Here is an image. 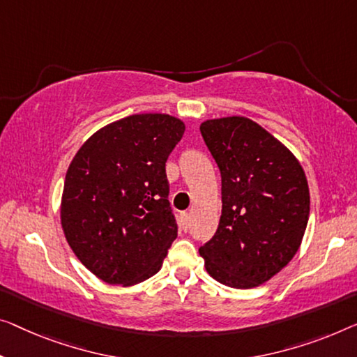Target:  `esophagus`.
Instances as JSON below:
<instances>
[{"mask_svg": "<svg viewBox=\"0 0 357 357\" xmlns=\"http://www.w3.org/2000/svg\"><path fill=\"white\" fill-rule=\"evenodd\" d=\"M188 226H189V213L183 211L181 213V227H183V231H188Z\"/></svg>", "mask_w": 357, "mask_h": 357, "instance_id": "1", "label": "esophagus"}]
</instances>
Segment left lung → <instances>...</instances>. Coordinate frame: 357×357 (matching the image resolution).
I'll return each mask as SVG.
<instances>
[{
	"instance_id": "8db88e82",
	"label": "left lung",
	"mask_w": 357,
	"mask_h": 357,
	"mask_svg": "<svg viewBox=\"0 0 357 357\" xmlns=\"http://www.w3.org/2000/svg\"><path fill=\"white\" fill-rule=\"evenodd\" d=\"M221 173L218 229L200 255L213 279L253 289L285 268L300 248L310 218V189L300 162L245 116L200 125Z\"/></svg>"
}]
</instances>
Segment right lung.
<instances>
[{
    "label": "right lung",
    "mask_w": 357,
    "mask_h": 357,
    "mask_svg": "<svg viewBox=\"0 0 357 357\" xmlns=\"http://www.w3.org/2000/svg\"><path fill=\"white\" fill-rule=\"evenodd\" d=\"M184 130L165 114L131 115L94 132L73 157L62 229L100 280L128 287L160 271L178 236L165 163Z\"/></svg>",
    "instance_id": "1"
}]
</instances>
